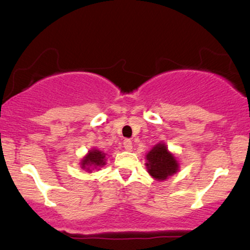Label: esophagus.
<instances>
[{"instance_id": "34e87169", "label": "esophagus", "mask_w": 250, "mask_h": 250, "mask_svg": "<svg viewBox=\"0 0 250 250\" xmlns=\"http://www.w3.org/2000/svg\"><path fill=\"white\" fill-rule=\"evenodd\" d=\"M123 147H125V150H128V151H130L131 149H133V142L130 141V140H125V141H123Z\"/></svg>"}]
</instances>
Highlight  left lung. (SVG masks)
Returning a JSON list of instances; mask_svg holds the SVG:
<instances>
[{
  "label": "left lung",
  "mask_w": 250,
  "mask_h": 250,
  "mask_svg": "<svg viewBox=\"0 0 250 250\" xmlns=\"http://www.w3.org/2000/svg\"><path fill=\"white\" fill-rule=\"evenodd\" d=\"M148 173L157 181H165L179 170V162L170 151H168L165 143L154 146L146 156Z\"/></svg>",
  "instance_id": "obj_1"
}]
</instances>
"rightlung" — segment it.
<instances>
[{
    "instance_id": "1",
    "label": "right lung",
    "mask_w": 250,
    "mask_h": 250,
    "mask_svg": "<svg viewBox=\"0 0 250 250\" xmlns=\"http://www.w3.org/2000/svg\"><path fill=\"white\" fill-rule=\"evenodd\" d=\"M105 165V154L97 149H91L89 153L83 157L81 162V168L87 169V171H90V168H100Z\"/></svg>"
}]
</instances>
